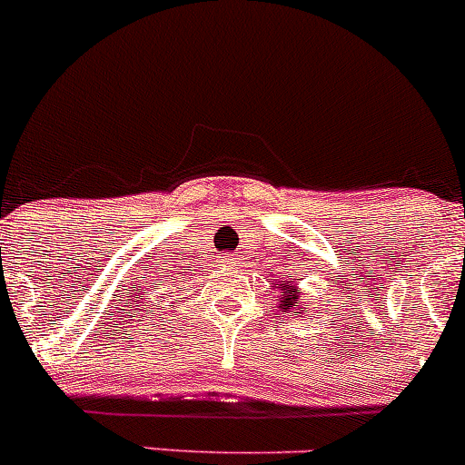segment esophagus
I'll use <instances>...</instances> for the list:
<instances>
[{"label": "esophagus", "instance_id": "1", "mask_svg": "<svg viewBox=\"0 0 465 465\" xmlns=\"http://www.w3.org/2000/svg\"><path fill=\"white\" fill-rule=\"evenodd\" d=\"M223 263H226V266H234V263H237V257H223Z\"/></svg>", "mask_w": 465, "mask_h": 465}]
</instances>
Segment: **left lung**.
Here are the masks:
<instances>
[{
    "instance_id": "left-lung-1",
    "label": "left lung",
    "mask_w": 465,
    "mask_h": 465,
    "mask_svg": "<svg viewBox=\"0 0 465 465\" xmlns=\"http://www.w3.org/2000/svg\"><path fill=\"white\" fill-rule=\"evenodd\" d=\"M274 286L279 288L283 294L279 297V308H282L283 312L291 311V308H294L299 303V292H297V286H292V283H274Z\"/></svg>"
}]
</instances>
